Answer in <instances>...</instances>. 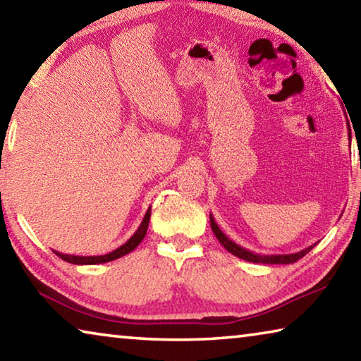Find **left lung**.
<instances>
[{
    "label": "left lung",
    "instance_id": "obj_1",
    "mask_svg": "<svg viewBox=\"0 0 361 361\" xmlns=\"http://www.w3.org/2000/svg\"><path fill=\"white\" fill-rule=\"evenodd\" d=\"M210 226H212L213 234H215V237L219 240V243H221V245L226 250H228L229 253L237 256V258L245 259V261H250V262H261V264H291V262H296L298 259H301L304 255H307L310 250L314 248V245H310L307 248L301 250V252L290 253V255H259V253L250 252V250L237 245L234 240H231L229 237L226 235L221 229H219V226L216 224L215 218H213L212 213H210Z\"/></svg>",
    "mask_w": 361,
    "mask_h": 361
}]
</instances>
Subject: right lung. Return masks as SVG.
Listing matches in <instances>:
<instances>
[{
	"label": "right lung",
	"instance_id": "add662e5",
	"mask_svg": "<svg viewBox=\"0 0 361 361\" xmlns=\"http://www.w3.org/2000/svg\"><path fill=\"white\" fill-rule=\"evenodd\" d=\"M149 218H151V207L146 212V215L143 218L142 224L138 226V229L135 231V234H133L129 240H127L124 245H121L119 248L113 250L111 253H106V255H100V256H76V255H63L60 252H56L54 250V253H56L59 258H62L66 262H71V264H78V266H84V264H102V262H109V261H114L121 258V256H124L127 253H130L135 250L140 242L145 239L146 235V231H148V224H149Z\"/></svg>",
	"mask_w": 361,
	"mask_h": 361
}]
</instances>
